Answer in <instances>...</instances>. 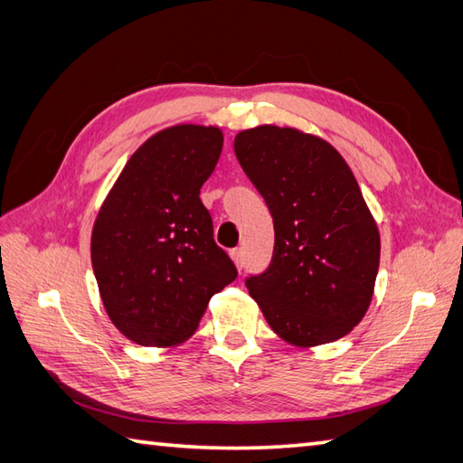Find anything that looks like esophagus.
Segmentation results:
<instances>
[{
  "instance_id": "esophagus-1",
  "label": "esophagus",
  "mask_w": 463,
  "mask_h": 463,
  "mask_svg": "<svg viewBox=\"0 0 463 463\" xmlns=\"http://www.w3.org/2000/svg\"><path fill=\"white\" fill-rule=\"evenodd\" d=\"M231 257L234 260V264H237V269L242 270L244 269V252H242V249H232Z\"/></svg>"
}]
</instances>
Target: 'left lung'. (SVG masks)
I'll list each match as a JSON object with an SVG mask.
<instances>
[{
    "instance_id": "8db88e82",
    "label": "left lung",
    "mask_w": 463,
    "mask_h": 463,
    "mask_svg": "<svg viewBox=\"0 0 463 463\" xmlns=\"http://www.w3.org/2000/svg\"><path fill=\"white\" fill-rule=\"evenodd\" d=\"M234 153L274 222L269 269L247 279L269 326L294 346L338 340L366 314L380 232L342 155L320 137L260 125Z\"/></svg>"
}]
</instances>
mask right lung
<instances>
[{"mask_svg":"<svg viewBox=\"0 0 463 463\" xmlns=\"http://www.w3.org/2000/svg\"><path fill=\"white\" fill-rule=\"evenodd\" d=\"M222 141L219 127L155 133L127 161L95 219L91 262L103 307L141 346L193 336L213 294L239 274L216 247L199 199Z\"/></svg>","mask_w":463,"mask_h":463,"instance_id":"add662e5","label":"right lung"}]
</instances>
